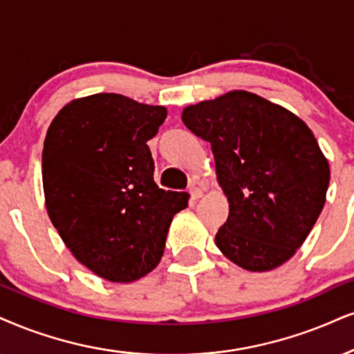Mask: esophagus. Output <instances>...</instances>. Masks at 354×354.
Here are the masks:
<instances>
[{
  "label": "esophagus",
  "mask_w": 354,
  "mask_h": 354,
  "mask_svg": "<svg viewBox=\"0 0 354 354\" xmlns=\"http://www.w3.org/2000/svg\"><path fill=\"white\" fill-rule=\"evenodd\" d=\"M202 195H203V190L200 189V187H195V185L190 187V197H192V200H198L200 197H202Z\"/></svg>",
  "instance_id": "esophagus-1"
}]
</instances>
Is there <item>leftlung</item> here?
<instances>
[{"label":"left lung","instance_id":"8db88e82","mask_svg":"<svg viewBox=\"0 0 354 354\" xmlns=\"http://www.w3.org/2000/svg\"><path fill=\"white\" fill-rule=\"evenodd\" d=\"M182 121L212 144L230 202L218 250L252 272L289 261L320 216L330 182L328 160L310 128L243 90L187 106Z\"/></svg>","mask_w":354,"mask_h":354}]
</instances>
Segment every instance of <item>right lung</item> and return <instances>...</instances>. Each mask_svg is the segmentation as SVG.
Returning a JSON list of instances; mask_svg holds the SVG:
<instances>
[{"mask_svg":"<svg viewBox=\"0 0 354 354\" xmlns=\"http://www.w3.org/2000/svg\"><path fill=\"white\" fill-rule=\"evenodd\" d=\"M167 110L116 93L65 104L47 129L42 184L52 225L78 263L111 282H133L159 264L189 194L154 182L147 141Z\"/></svg>","mask_w":354,"mask_h":354,"instance_id":"right-lung-1","label":"right lung"}]
</instances>
